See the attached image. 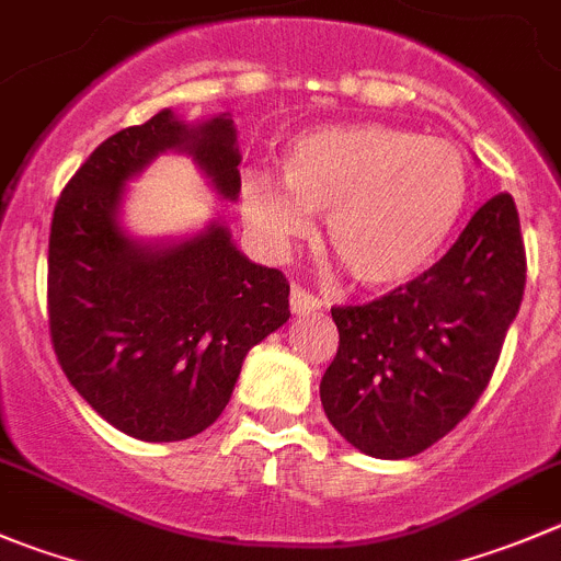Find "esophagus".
<instances>
[{"label": "esophagus", "instance_id": "1", "mask_svg": "<svg viewBox=\"0 0 561 561\" xmlns=\"http://www.w3.org/2000/svg\"><path fill=\"white\" fill-rule=\"evenodd\" d=\"M289 306L295 317H306V313H313L322 308V300L313 297L311 291H306L302 286H291V295H289Z\"/></svg>", "mask_w": 561, "mask_h": 561}]
</instances>
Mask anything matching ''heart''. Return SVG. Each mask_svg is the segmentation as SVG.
I'll list each match as a JSON object with an SVG mask.
<instances>
[{"mask_svg":"<svg viewBox=\"0 0 561 561\" xmlns=\"http://www.w3.org/2000/svg\"><path fill=\"white\" fill-rule=\"evenodd\" d=\"M284 186L250 173L244 217L284 250L324 211V239L355 280L397 289L440 255L471 195L460 148L386 124L302 131L280 153Z\"/></svg>","mask_w":561,"mask_h":561,"instance_id":"obj_1","label":"heart"}]
</instances>
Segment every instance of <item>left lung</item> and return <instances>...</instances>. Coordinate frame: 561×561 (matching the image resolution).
Returning a JSON list of instances; mask_svg holds the SVG:
<instances>
[{"instance_id":"1","label":"left lung","mask_w":561,"mask_h":561,"mask_svg":"<svg viewBox=\"0 0 561 561\" xmlns=\"http://www.w3.org/2000/svg\"><path fill=\"white\" fill-rule=\"evenodd\" d=\"M512 195H493L449 253L369 306L333 308L339 352L319 386L330 424L380 460L421 455L479 402L524 300Z\"/></svg>"}]
</instances>
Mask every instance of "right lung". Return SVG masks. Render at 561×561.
Masks as SVG:
<instances>
[{
  "mask_svg": "<svg viewBox=\"0 0 561 561\" xmlns=\"http://www.w3.org/2000/svg\"><path fill=\"white\" fill-rule=\"evenodd\" d=\"M168 151L190 153L217 195L237 201L242 157L231 115L186 124L162 110L90 153L49 233L57 360L101 419L148 444L215 424L244 355L291 317L284 272L239 253L220 220L179 242L126 233V184Z\"/></svg>",
  "mask_w": 561,
  "mask_h": 561,
  "instance_id": "1",
  "label": "right lung"
}]
</instances>
